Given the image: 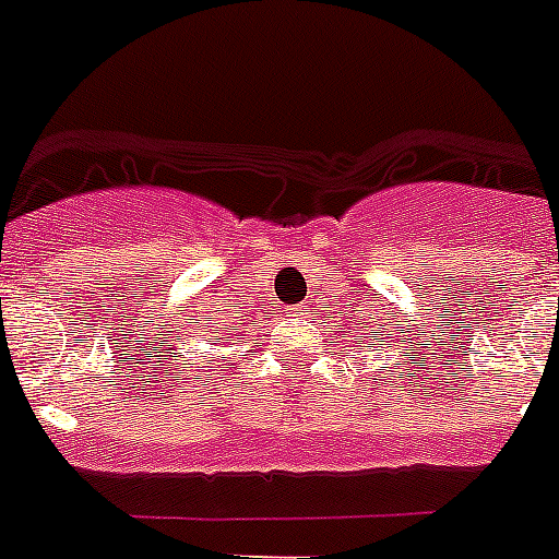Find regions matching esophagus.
<instances>
[{
	"instance_id": "34e87169",
	"label": "esophagus",
	"mask_w": 559,
	"mask_h": 559,
	"mask_svg": "<svg viewBox=\"0 0 559 559\" xmlns=\"http://www.w3.org/2000/svg\"><path fill=\"white\" fill-rule=\"evenodd\" d=\"M290 316H296V319H305V316H308V305H296V308H290Z\"/></svg>"
}]
</instances>
